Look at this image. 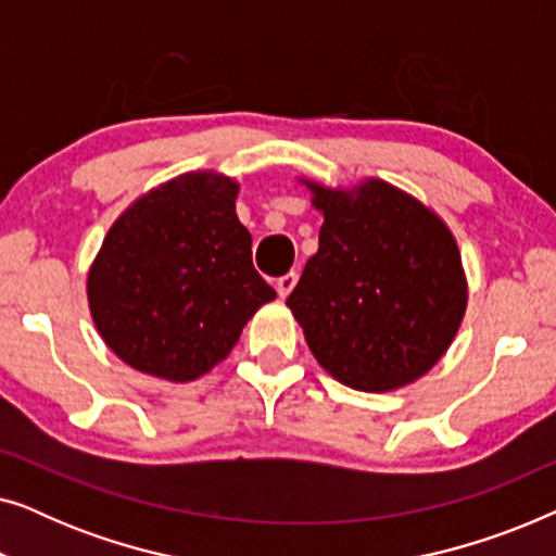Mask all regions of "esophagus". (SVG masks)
I'll list each match as a JSON object with an SVG mask.
<instances>
[{"mask_svg": "<svg viewBox=\"0 0 556 556\" xmlns=\"http://www.w3.org/2000/svg\"><path fill=\"white\" fill-rule=\"evenodd\" d=\"M295 280H299V273H295V270H291V273H286V276H280V278L276 280V291H278V295H280V299H286V295L293 291Z\"/></svg>", "mask_w": 556, "mask_h": 556, "instance_id": "esophagus-1", "label": "esophagus"}]
</instances>
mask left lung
Masks as SVG:
<instances>
[{
  "label": "left lung",
  "instance_id": "8db88e82",
  "mask_svg": "<svg viewBox=\"0 0 556 556\" xmlns=\"http://www.w3.org/2000/svg\"><path fill=\"white\" fill-rule=\"evenodd\" d=\"M314 189L318 253L288 295L318 364L341 384L387 392L435 364L466 311L460 253L447 227L387 181Z\"/></svg>",
  "mask_w": 556,
  "mask_h": 556
}]
</instances>
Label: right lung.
Segmentation results:
<instances>
[{
    "label": "right lung",
    "mask_w": 556,
    "mask_h": 556,
    "mask_svg": "<svg viewBox=\"0 0 556 556\" xmlns=\"http://www.w3.org/2000/svg\"><path fill=\"white\" fill-rule=\"evenodd\" d=\"M238 185L185 174L111 227L88 276L90 314L113 352L147 375L189 382L225 359L276 299L235 215Z\"/></svg>",
    "instance_id": "add662e5"
}]
</instances>
